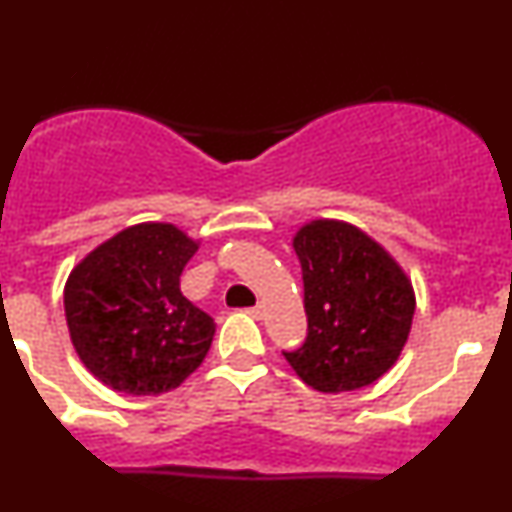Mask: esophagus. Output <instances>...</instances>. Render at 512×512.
<instances>
[{
    "label": "esophagus",
    "instance_id": "obj_1",
    "mask_svg": "<svg viewBox=\"0 0 512 512\" xmlns=\"http://www.w3.org/2000/svg\"><path fill=\"white\" fill-rule=\"evenodd\" d=\"M247 314H250L252 319H262V316H265V309H262V304H257V306H250Z\"/></svg>",
    "mask_w": 512,
    "mask_h": 512
}]
</instances>
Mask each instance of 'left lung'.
Returning <instances> with one entry per match:
<instances>
[{
  "mask_svg": "<svg viewBox=\"0 0 512 512\" xmlns=\"http://www.w3.org/2000/svg\"><path fill=\"white\" fill-rule=\"evenodd\" d=\"M304 279L306 338L282 351L319 392L358 390L395 365L410 336L414 294L397 262L368 235L314 220L294 238Z\"/></svg>",
  "mask_w": 512,
  "mask_h": 512,
  "instance_id": "8db88e82",
  "label": "left lung"
}]
</instances>
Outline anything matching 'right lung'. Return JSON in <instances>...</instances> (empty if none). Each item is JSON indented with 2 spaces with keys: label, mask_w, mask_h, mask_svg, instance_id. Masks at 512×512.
<instances>
[{
  "label": "right lung",
  "mask_w": 512,
  "mask_h": 512,
  "mask_svg": "<svg viewBox=\"0 0 512 512\" xmlns=\"http://www.w3.org/2000/svg\"><path fill=\"white\" fill-rule=\"evenodd\" d=\"M198 245L169 223H142L95 247L63 292L85 368L125 395L179 387L206 358L215 324L181 294Z\"/></svg>",
  "instance_id": "1"
}]
</instances>
